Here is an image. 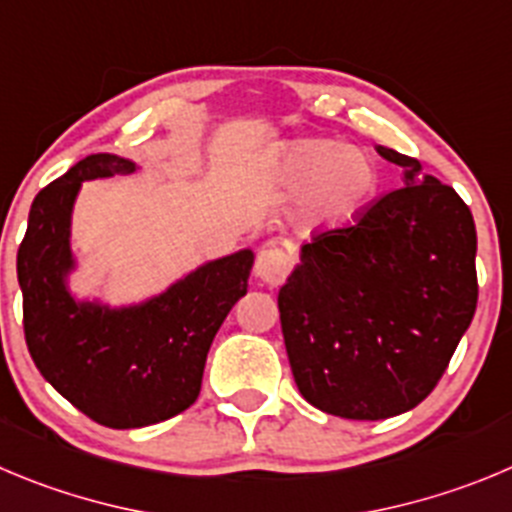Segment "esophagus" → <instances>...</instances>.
Here are the masks:
<instances>
[{
    "mask_svg": "<svg viewBox=\"0 0 512 512\" xmlns=\"http://www.w3.org/2000/svg\"><path fill=\"white\" fill-rule=\"evenodd\" d=\"M290 272V257L280 247H262L255 260V275L265 285H280Z\"/></svg>",
    "mask_w": 512,
    "mask_h": 512,
    "instance_id": "obj_1",
    "label": "esophagus"
}]
</instances>
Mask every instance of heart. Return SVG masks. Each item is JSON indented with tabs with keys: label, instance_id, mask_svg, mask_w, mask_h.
<instances>
[{
	"label": "heart",
	"instance_id": "obj_1",
	"mask_svg": "<svg viewBox=\"0 0 512 512\" xmlns=\"http://www.w3.org/2000/svg\"><path fill=\"white\" fill-rule=\"evenodd\" d=\"M280 181L303 191L300 219L308 227L333 229L351 224L379 189V166L364 148L333 138H300L280 156Z\"/></svg>",
	"mask_w": 512,
	"mask_h": 512
}]
</instances>
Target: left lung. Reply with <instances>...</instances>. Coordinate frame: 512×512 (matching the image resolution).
<instances>
[{
    "instance_id": "1",
    "label": "left lung",
    "mask_w": 512,
    "mask_h": 512,
    "mask_svg": "<svg viewBox=\"0 0 512 512\" xmlns=\"http://www.w3.org/2000/svg\"><path fill=\"white\" fill-rule=\"evenodd\" d=\"M404 186L348 227L323 229L280 288L293 379L343 419H389L432 394L477 308V234L452 186L376 146Z\"/></svg>"
}]
</instances>
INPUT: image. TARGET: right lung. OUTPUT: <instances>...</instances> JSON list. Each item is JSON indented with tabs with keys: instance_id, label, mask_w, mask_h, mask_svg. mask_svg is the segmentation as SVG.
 Returning <instances> with one entry per match:
<instances>
[{
	"instance_id": "1",
	"label": "right lung",
	"mask_w": 512,
	"mask_h": 512,
	"mask_svg": "<svg viewBox=\"0 0 512 512\" xmlns=\"http://www.w3.org/2000/svg\"><path fill=\"white\" fill-rule=\"evenodd\" d=\"M133 171L121 156H85L37 194L17 250L32 361L57 394L111 429L159 424L197 401L209 346L247 293L255 260L245 250L209 262L138 308L75 303L62 278L73 267L70 212L80 181Z\"/></svg>"
}]
</instances>
